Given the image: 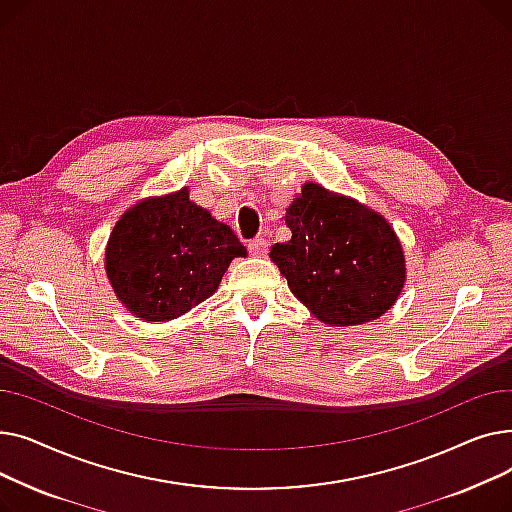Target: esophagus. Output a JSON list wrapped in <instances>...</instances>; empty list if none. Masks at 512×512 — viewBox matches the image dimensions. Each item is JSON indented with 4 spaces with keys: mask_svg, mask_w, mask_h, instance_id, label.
Instances as JSON below:
<instances>
[{
    "mask_svg": "<svg viewBox=\"0 0 512 512\" xmlns=\"http://www.w3.org/2000/svg\"><path fill=\"white\" fill-rule=\"evenodd\" d=\"M249 253L255 255V257H265L267 255V240L257 236L249 242Z\"/></svg>",
    "mask_w": 512,
    "mask_h": 512,
    "instance_id": "1",
    "label": "esophagus"
}]
</instances>
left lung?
<instances>
[{
    "label": "left lung",
    "instance_id": "1",
    "mask_svg": "<svg viewBox=\"0 0 512 512\" xmlns=\"http://www.w3.org/2000/svg\"><path fill=\"white\" fill-rule=\"evenodd\" d=\"M292 236L272 261L290 292L328 326H361L382 317L407 280L405 251L378 211L305 182L286 207Z\"/></svg>",
    "mask_w": 512,
    "mask_h": 512
}]
</instances>
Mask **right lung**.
Masks as SVG:
<instances>
[{"label":"right lung","instance_id":"right-lung-1","mask_svg":"<svg viewBox=\"0 0 512 512\" xmlns=\"http://www.w3.org/2000/svg\"><path fill=\"white\" fill-rule=\"evenodd\" d=\"M234 257H247L230 226L188 199V188L128 207L105 247L118 301L145 321H170L218 290Z\"/></svg>","mask_w":512,"mask_h":512}]
</instances>
